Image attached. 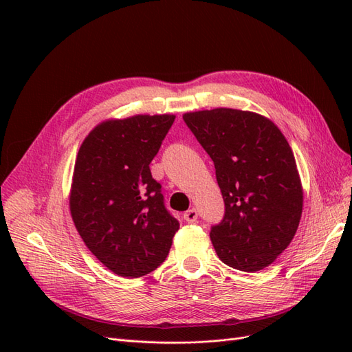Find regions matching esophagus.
<instances>
[{
  "mask_svg": "<svg viewBox=\"0 0 352 352\" xmlns=\"http://www.w3.org/2000/svg\"><path fill=\"white\" fill-rule=\"evenodd\" d=\"M184 219L188 221V223H195L197 219H198V211L197 208H190L188 210L185 214H184Z\"/></svg>",
  "mask_w": 352,
  "mask_h": 352,
  "instance_id": "obj_1",
  "label": "esophagus"
}]
</instances>
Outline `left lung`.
I'll return each mask as SVG.
<instances>
[{
	"instance_id": "8db88e82",
	"label": "left lung",
	"mask_w": 352,
	"mask_h": 352,
	"mask_svg": "<svg viewBox=\"0 0 352 352\" xmlns=\"http://www.w3.org/2000/svg\"><path fill=\"white\" fill-rule=\"evenodd\" d=\"M184 120L211 157L225 216L210 238L229 267L258 272L295 236L302 186L286 138L252 111L214 109L185 113Z\"/></svg>"
}]
</instances>
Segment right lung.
Instances as JSON below:
<instances>
[{
    "label": "right lung",
    "instance_id": "1",
    "mask_svg": "<svg viewBox=\"0 0 352 352\" xmlns=\"http://www.w3.org/2000/svg\"><path fill=\"white\" fill-rule=\"evenodd\" d=\"M173 122V114L107 120L95 126L79 148L72 219L89 251L123 278L155 270L179 229L150 170Z\"/></svg>",
    "mask_w": 352,
    "mask_h": 352
}]
</instances>
